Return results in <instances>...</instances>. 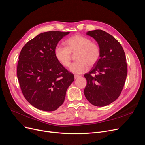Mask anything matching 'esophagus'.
<instances>
[{"mask_svg":"<svg viewBox=\"0 0 145 145\" xmlns=\"http://www.w3.org/2000/svg\"><path fill=\"white\" fill-rule=\"evenodd\" d=\"M80 76H79V75H74V78L75 79H77L78 78H79Z\"/></svg>","mask_w":145,"mask_h":145,"instance_id":"34e87169","label":"esophagus"}]
</instances>
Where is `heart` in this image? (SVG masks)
<instances>
[{
    "label": "heart",
    "mask_w": 145,
    "mask_h": 145,
    "mask_svg": "<svg viewBox=\"0 0 145 145\" xmlns=\"http://www.w3.org/2000/svg\"><path fill=\"white\" fill-rule=\"evenodd\" d=\"M65 44L66 47H56L54 50L55 57L62 66L68 67L71 65L72 54H76V61L70 67V71L74 74L85 73L88 66H94L100 58L99 45L87 37L81 34L74 35L67 39Z\"/></svg>",
    "instance_id": "b5f03b06"
}]
</instances>
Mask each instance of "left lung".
<instances>
[{
    "instance_id": "obj_1",
    "label": "left lung",
    "mask_w": 145,
    "mask_h": 145,
    "mask_svg": "<svg viewBox=\"0 0 145 145\" xmlns=\"http://www.w3.org/2000/svg\"><path fill=\"white\" fill-rule=\"evenodd\" d=\"M86 34L97 41L101 55L89 73L84 74V94L92 105L106 106L118 98L124 87L127 74L125 53L120 43L105 31L96 29Z\"/></svg>"
}]
</instances>
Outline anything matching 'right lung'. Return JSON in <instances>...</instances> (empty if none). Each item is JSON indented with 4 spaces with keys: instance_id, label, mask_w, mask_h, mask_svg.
<instances>
[{
    "instance_id": "right-lung-1",
    "label": "right lung",
    "mask_w": 145,
    "mask_h": 145,
    "mask_svg": "<svg viewBox=\"0 0 145 145\" xmlns=\"http://www.w3.org/2000/svg\"><path fill=\"white\" fill-rule=\"evenodd\" d=\"M69 32L50 31L37 35L25 45L17 65V77L23 95L34 107L57 110L63 103L74 75L56 59L54 50Z\"/></svg>"
}]
</instances>
